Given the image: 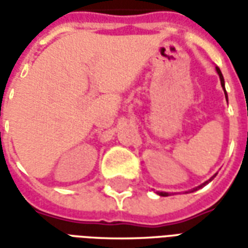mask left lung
<instances>
[{"mask_svg": "<svg viewBox=\"0 0 248 248\" xmlns=\"http://www.w3.org/2000/svg\"><path fill=\"white\" fill-rule=\"evenodd\" d=\"M217 71H218L219 78H220V83H222V87H223L224 93H226V89H224V79H223V76H222V73H220V70H219V67H217ZM226 97H227V94H226ZM214 177H215V175H214ZM214 177L211 178L210 181H207V182H204V183H203V185H201V186H198L197 188H194V190H191V191H197L198 188H201V187H203V186H204V185H206V183L211 182V181H213V179H214ZM159 195H161V197H167V192H159Z\"/></svg>", "mask_w": 248, "mask_h": 248, "instance_id": "left-lung-1", "label": "left lung"}]
</instances>
